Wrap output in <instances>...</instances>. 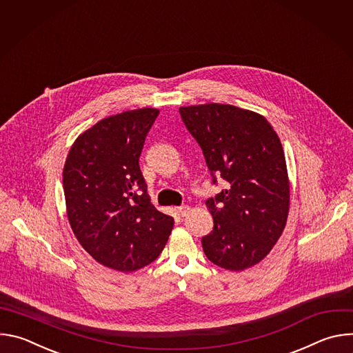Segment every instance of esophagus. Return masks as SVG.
<instances>
[{
  "label": "esophagus",
  "instance_id": "obj_1",
  "mask_svg": "<svg viewBox=\"0 0 353 353\" xmlns=\"http://www.w3.org/2000/svg\"><path fill=\"white\" fill-rule=\"evenodd\" d=\"M188 211H190V207H188V205H181V207L177 208V212H179L180 216H185V215L188 214Z\"/></svg>",
  "mask_w": 353,
  "mask_h": 353
}]
</instances>
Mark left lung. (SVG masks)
<instances>
[{
  "mask_svg": "<svg viewBox=\"0 0 353 353\" xmlns=\"http://www.w3.org/2000/svg\"><path fill=\"white\" fill-rule=\"evenodd\" d=\"M196 139L214 183L228 188L207 201L214 229L204 236L207 259L229 271L264 260L279 240L289 214L290 190L283 148L268 120L232 105L179 109Z\"/></svg>",
  "mask_w": 353,
  "mask_h": 353,
  "instance_id": "1",
  "label": "left lung"
}]
</instances>
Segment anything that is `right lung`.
<instances>
[{
  "mask_svg": "<svg viewBox=\"0 0 353 353\" xmlns=\"http://www.w3.org/2000/svg\"><path fill=\"white\" fill-rule=\"evenodd\" d=\"M159 110L142 108L97 121L72 143L63 170L71 229L99 264L132 272L155 261L174 221L150 203L139 169Z\"/></svg>",
  "mask_w": 353,
  "mask_h": 353,
  "instance_id": "right-lung-1",
  "label": "right lung"
}]
</instances>
